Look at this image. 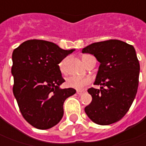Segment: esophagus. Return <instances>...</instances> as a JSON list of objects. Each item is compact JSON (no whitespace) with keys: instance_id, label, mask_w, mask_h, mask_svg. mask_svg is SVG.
I'll use <instances>...</instances> for the list:
<instances>
[{"instance_id":"1","label":"esophagus","mask_w":146,"mask_h":146,"mask_svg":"<svg viewBox=\"0 0 146 146\" xmlns=\"http://www.w3.org/2000/svg\"><path fill=\"white\" fill-rule=\"evenodd\" d=\"M84 93H85L84 90H77V94H78V95H82V94Z\"/></svg>"}]
</instances>
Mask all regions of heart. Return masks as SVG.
<instances>
[{"mask_svg": "<svg viewBox=\"0 0 146 146\" xmlns=\"http://www.w3.org/2000/svg\"><path fill=\"white\" fill-rule=\"evenodd\" d=\"M90 56H92L86 55L82 57L83 62L86 64H87V63H88V60ZM66 61H67V60H64L63 61H61V63L60 64V71L63 73H66ZM90 82H91L90 78H86V77H78V76L69 77L66 81L68 86L77 89V90H82L85 87H86L88 85H90Z\"/></svg>", "mask_w": 146, "mask_h": 146, "instance_id": "b5f03b06", "label": "heart"}]
</instances>
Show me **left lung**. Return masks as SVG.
<instances>
[{
	"mask_svg": "<svg viewBox=\"0 0 146 146\" xmlns=\"http://www.w3.org/2000/svg\"><path fill=\"white\" fill-rule=\"evenodd\" d=\"M82 53L92 54L100 63L94 83L100 89H89L92 101L85 111L97 124L115 123L128 112L137 92L140 64L135 48L110 39L92 43Z\"/></svg>",
	"mask_w": 146,
	"mask_h": 146,
	"instance_id": "1",
	"label": "left lung"
}]
</instances>
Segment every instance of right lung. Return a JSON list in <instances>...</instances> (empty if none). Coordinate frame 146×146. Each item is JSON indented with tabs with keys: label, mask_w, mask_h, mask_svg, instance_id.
<instances>
[{
	"label": "right lung",
	"mask_w": 146,
	"mask_h": 146,
	"mask_svg": "<svg viewBox=\"0 0 146 146\" xmlns=\"http://www.w3.org/2000/svg\"><path fill=\"white\" fill-rule=\"evenodd\" d=\"M73 51L38 39L25 41L13 50V95L23 116L33 127L48 129L63 117L64 103L76 90L60 87L64 79L59 64Z\"/></svg>",
	"instance_id": "1"
}]
</instances>
